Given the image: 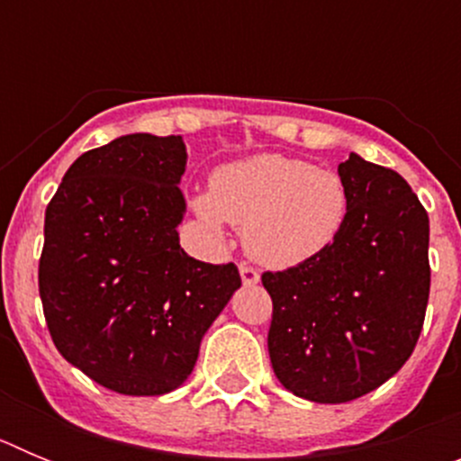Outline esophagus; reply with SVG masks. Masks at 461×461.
Masks as SVG:
<instances>
[{
    "label": "esophagus",
    "mask_w": 461,
    "mask_h": 461,
    "mask_svg": "<svg viewBox=\"0 0 461 461\" xmlns=\"http://www.w3.org/2000/svg\"><path fill=\"white\" fill-rule=\"evenodd\" d=\"M240 276H242L244 286H256V284L260 281L258 270L251 266H247V263H242V266H240Z\"/></svg>",
    "instance_id": "1"
}]
</instances>
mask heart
<instances>
[{"mask_svg": "<svg viewBox=\"0 0 461 461\" xmlns=\"http://www.w3.org/2000/svg\"><path fill=\"white\" fill-rule=\"evenodd\" d=\"M194 210L212 230L244 228V247L267 267L303 266L337 242L348 217L339 173L286 154H256L212 175Z\"/></svg>", "mask_w": 461, "mask_h": 461, "instance_id": "1", "label": "heart"}]
</instances>
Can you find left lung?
<instances>
[{
  "instance_id": "obj_1",
  "label": "left lung",
  "mask_w": 461,
  "mask_h": 461,
  "mask_svg": "<svg viewBox=\"0 0 461 461\" xmlns=\"http://www.w3.org/2000/svg\"><path fill=\"white\" fill-rule=\"evenodd\" d=\"M348 217L303 266L263 272L267 351L286 390L319 404L372 393L413 353L429 300V217L399 173L351 154L339 164Z\"/></svg>"
}]
</instances>
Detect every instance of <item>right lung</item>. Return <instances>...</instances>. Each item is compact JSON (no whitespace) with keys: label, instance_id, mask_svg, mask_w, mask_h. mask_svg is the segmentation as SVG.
<instances>
[{"label":"right lung","instance_id":"right-lung-1","mask_svg":"<svg viewBox=\"0 0 461 461\" xmlns=\"http://www.w3.org/2000/svg\"><path fill=\"white\" fill-rule=\"evenodd\" d=\"M182 136L131 133L80 154L46 207L39 293L57 351L120 394L186 381L242 286L233 263L185 254Z\"/></svg>","mask_w":461,"mask_h":461}]
</instances>
